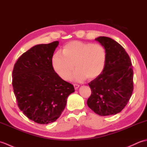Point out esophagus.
Returning <instances> with one entry per match:
<instances>
[{
  "instance_id": "obj_1",
  "label": "esophagus",
  "mask_w": 147,
  "mask_h": 147,
  "mask_svg": "<svg viewBox=\"0 0 147 147\" xmlns=\"http://www.w3.org/2000/svg\"><path fill=\"white\" fill-rule=\"evenodd\" d=\"M74 89L78 90L80 87V85H78V84H74Z\"/></svg>"
}]
</instances>
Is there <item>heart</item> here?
Masks as SVG:
<instances>
[{
	"label": "heart",
	"instance_id": "1",
	"mask_svg": "<svg viewBox=\"0 0 147 147\" xmlns=\"http://www.w3.org/2000/svg\"><path fill=\"white\" fill-rule=\"evenodd\" d=\"M107 54L100 44L81 41H71L62 47V54L56 52L52 59L55 72L62 79L67 80L75 67L73 79L82 82L97 78L104 71Z\"/></svg>",
	"mask_w": 147,
	"mask_h": 147
}]
</instances>
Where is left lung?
Instances as JSON below:
<instances>
[{"instance_id": "obj_1", "label": "left lung", "mask_w": 147, "mask_h": 147, "mask_svg": "<svg viewBox=\"0 0 147 147\" xmlns=\"http://www.w3.org/2000/svg\"><path fill=\"white\" fill-rule=\"evenodd\" d=\"M107 54L104 71L88 85L92 94L87 105L102 116L115 115L125 107L133 91V71L129 56L119 43L111 38L95 39Z\"/></svg>"}]
</instances>
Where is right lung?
<instances>
[{
    "instance_id": "add662e5",
    "label": "right lung",
    "mask_w": 147,
    "mask_h": 147,
    "mask_svg": "<svg viewBox=\"0 0 147 147\" xmlns=\"http://www.w3.org/2000/svg\"><path fill=\"white\" fill-rule=\"evenodd\" d=\"M59 42L39 44L22 54L12 71V86L18 107L30 120L47 124L60 117L72 84L55 73L52 59Z\"/></svg>"
}]
</instances>
